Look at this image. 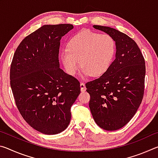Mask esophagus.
Here are the masks:
<instances>
[{"label": "esophagus", "instance_id": "34e87169", "mask_svg": "<svg viewBox=\"0 0 158 158\" xmlns=\"http://www.w3.org/2000/svg\"><path fill=\"white\" fill-rule=\"evenodd\" d=\"M80 87H81V91H85V89H86L85 84H84V83H83V82H81V84H80Z\"/></svg>", "mask_w": 158, "mask_h": 158}]
</instances>
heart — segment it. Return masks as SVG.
<instances>
[{
    "mask_svg": "<svg viewBox=\"0 0 158 158\" xmlns=\"http://www.w3.org/2000/svg\"><path fill=\"white\" fill-rule=\"evenodd\" d=\"M116 49V42L110 35L84 30L69 39L60 58L70 75H75L81 63L85 75L99 77L110 67Z\"/></svg>",
    "mask_w": 158,
    "mask_h": 158,
    "instance_id": "heart-1",
    "label": "heart"
}]
</instances>
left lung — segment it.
I'll list each match as a JSON object with an SVG mask.
<instances>
[{
	"label": "left lung",
	"instance_id": "left-lung-1",
	"mask_svg": "<svg viewBox=\"0 0 158 158\" xmlns=\"http://www.w3.org/2000/svg\"><path fill=\"white\" fill-rule=\"evenodd\" d=\"M113 37L116 58L102 75L85 84L89 107L95 121L109 131L125 126L143 100L145 60L138 45L126 34L107 26H93Z\"/></svg>",
	"mask_w": 158,
	"mask_h": 158
}]
</instances>
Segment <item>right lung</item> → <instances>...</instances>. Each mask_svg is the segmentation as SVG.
<instances>
[{"instance_id": "right-lung-1", "label": "right lung", "mask_w": 158, "mask_h": 158, "mask_svg": "<svg viewBox=\"0 0 158 158\" xmlns=\"http://www.w3.org/2000/svg\"><path fill=\"white\" fill-rule=\"evenodd\" d=\"M73 28L69 23L42 26L21 42L10 66V85L19 111L45 135L68 127L71 106L81 92L78 80L59 68L60 40Z\"/></svg>"}]
</instances>
